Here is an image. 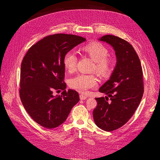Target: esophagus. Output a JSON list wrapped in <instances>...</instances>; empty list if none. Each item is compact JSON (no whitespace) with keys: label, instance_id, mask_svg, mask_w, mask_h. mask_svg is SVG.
Returning <instances> with one entry per match:
<instances>
[{"label":"esophagus","instance_id":"obj_1","mask_svg":"<svg viewBox=\"0 0 160 160\" xmlns=\"http://www.w3.org/2000/svg\"><path fill=\"white\" fill-rule=\"evenodd\" d=\"M79 98H80V99H81V100H85V99H86L87 98H88V97H87L86 95H83V94H81V95H79Z\"/></svg>","mask_w":160,"mask_h":160}]
</instances>
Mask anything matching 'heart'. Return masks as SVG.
<instances>
[{"instance_id": "1", "label": "heart", "mask_w": 160, "mask_h": 160, "mask_svg": "<svg viewBox=\"0 0 160 160\" xmlns=\"http://www.w3.org/2000/svg\"><path fill=\"white\" fill-rule=\"evenodd\" d=\"M81 50L95 61L93 69L99 76L107 78L112 74L115 68V61L108 57V50L103 45L98 42H91L83 46ZM77 62V56L72 52H67L62 59V64L69 72H73L75 70ZM97 85L98 79L93 74H78L69 81L71 88L82 93H87L88 89Z\"/></svg>"}]
</instances>
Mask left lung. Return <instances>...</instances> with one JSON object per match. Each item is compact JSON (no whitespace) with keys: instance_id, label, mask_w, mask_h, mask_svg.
<instances>
[{"instance_id":"obj_1","label":"left lung","mask_w":160,"mask_h":160,"mask_svg":"<svg viewBox=\"0 0 160 160\" xmlns=\"http://www.w3.org/2000/svg\"><path fill=\"white\" fill-rule=\"evenodd\" d=\"M112 46L117 62L110 79L99 89L105 98H95L93 111L97 126L106 132L114 131L126 123L139 106L143 94L141 62L132 45L114 35L99 39Z\"/></svg>"}]
</instances>
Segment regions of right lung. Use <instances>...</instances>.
Masks as SVG:
<instances>
[{
  "instance_id": "right-lung-1",
  "label": "right lung",
  "mask_w": 160,
  "mask_h": 160,
  "mask_svg": "<svg viewBox=\"0 0 160 160\" xmlns=\"http://www.w3.org/2000/svg\"><path fill=\"white\" fill-rule=\"evenodd\" d=\"M85 38L67 34L47 36L33 45L24 57L21 67L19 95L31 118L41 126L52 129L67 119L79 95L66 91L62 59L67 52L83 42ZM64 91L54 96V90Z\"/></svg>"
}]
</instances>
